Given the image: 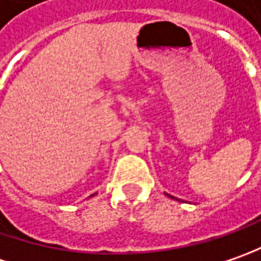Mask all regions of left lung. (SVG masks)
<instances>
[{"instance_id": "obj_1", "label": "left lung", "mask_w": 261, "mask_h": 261, "mask_svg": "<svg viewBox=\"0 0 261 261\" xmlns=\"http://www.w3.org/2000/svg\"><path fill=\"white\" fill-rule=\"evenodd\" d=\"M169 196H170V195H169ZM172 198H173V199H177V198H175V196H172ZM177 201H179V199H177Z\"/></svg>"}]
</instances>
